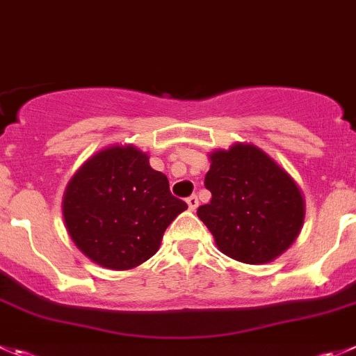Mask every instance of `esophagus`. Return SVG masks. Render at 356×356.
<instances>
[{
	"label": "esophagus",
	"mask_w": 356,
	"mask_h": 356,
	"mask_svg": "<svg viewBox=\"0 0 356 356\" xmlns=\"http://www.w3.org/2000/svg\"><path fill=\"white\" fill-rule=\"evenodd\" d=\"M187 204H188V209H191V211H195V208L199 206L197 195H191V197H187Z\"/></svg>",
	"instance_id": "1"
}]
</instances>
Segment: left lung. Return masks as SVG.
<instances>
[{
    "instance_id": "8db88e82",
    "label": "left lung",
    "mask_w": 356,
    "mask_h": 356,
    "mask_svg": "<svg viewBox=\"0 0 356 356\" xmlns=\"http://www.w3.org/2000/svg\"><path fill=\"white\" fill-rule=\"evenodd\" d=\"M209 204L197 216L231 259L266 264L282 255L299 234L304 199L296 181L253 145L211 154L204 178Z\"/></svg>"
}]
</instances>
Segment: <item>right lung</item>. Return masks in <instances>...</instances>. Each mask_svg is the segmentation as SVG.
Wrapping results in <instances>:
<instances>
[{
	"mask_svg": "<svg viewBox=\"0 0 356 356\" xmlns=\"http://www.w3.org/2000/svg\"><path fill=\"white\" fill-rule=\"evenodd\" d=\"M187 209L165 175L134 147L99 152L71 178L63 202L74 245L92 262L133 269L159 250L169 223Z\"/></svg>",
	"mask_w": 356,
	"mask_h": 356,
	"instance_id": "add662e5",
	"label": "right lung"
}]
</instances>
